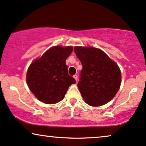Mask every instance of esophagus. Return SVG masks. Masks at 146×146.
<instances>
[{
    "mask_svg": "<svg viewBox=\"0 0 146 146\" xmlns=\"http://www.w3.org/2000/svg\"><path fill=\"white\" fill-rule=\"evenodd\" d=\"M73 77H74V78L75 80H76V81H77V80H78V75H77V74L74 75Z\"/></svg>",
    "mask_w": 146,
    "mask_h": 146,
    "instance_id": "34e87169",
    "label": "esophagus"
}]
</instances>
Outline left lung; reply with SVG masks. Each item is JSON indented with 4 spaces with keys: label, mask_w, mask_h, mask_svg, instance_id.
Here are the masks:
<instances>
[{
    "label": "left lung",
    "mask_w": 146,
    "mask_h": 146,
    "mask_svg": "<svg viewBox=\"0 0 146 146\" xmlns=\"http://www.w3.org/2000/svg\"><path fill=\"white\" fill-rule=\"evenodd\" d=\"M74 52L82 65L78 87L85 103L94 107L108 103L120 89L119 66L98 48L76 46Z\"/></svg>",
    "instance_id": "1"
}]
</instances>
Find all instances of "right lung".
<instances>
[{
    "label": "right lung",
    "mask_w": 146,
    "mask_h": 146,
    "mask_svg": "<svg viewBox=\"0 0 146 146\" xmlns=\"http://www.w3.org/2000/svg\"><path fill=\"white\" fill-rule=\"evenodd\" d=\"M72 51V46H54L30 65L26 73L27 84L40 102L58 103L64 98L70 86L76 83L68 74L66 64Z\"/></svg>",
    "instance_id": "add662e5"
}]
</instances>
